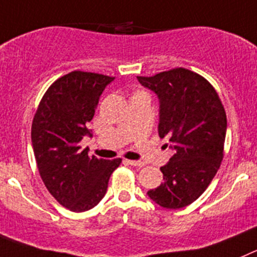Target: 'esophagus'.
<instances>
[{"mask_svg": "<svg viewBox=\"0 0 257 257\" xmlns=\"http://www.w3.org/2000/svg\"><path fill=\"white\" fill-rule=\"evenodd\" d=\"M127 163L130 164V165H133V167H144L145 165V163L144 161H140V160H127Z\"/></svg>", "mask_w": 257, "mask_h": 257, "instance_id": "esophagus-1", "label": "esophagus"}]
</instances>
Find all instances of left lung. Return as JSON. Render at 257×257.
Here are the masks:
<instances>
[{"label": "left lung", "instance_id": "obj_1", "mask_svg": "<svg viewBox=\"0 0 257 257\" xmlns=\"http://www.w3.org/2000/svg\"><path fill=\"white\" fill-rule=\"evenodd\" d=\"M138 79L158 96L159 136L174 150L160 168L164 183L148 195L164 208H183L200 197L219 169L226 112L211 83L192 70L175 68Z\"/></svg>", "mask_w": 257, "mask_h": 257}]
</instances>
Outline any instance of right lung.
<instances>
[{
	"label": "right lung",
	"instance_id": "right-lung-1",
	"mask_svg": "<svg viewBox=\"0 0 257 257\" xmlns=\"http://www.w3.org/2000/svg\"><path fill=\"white\" fill-rule=\"evenodd\" d=\"M113 77L74 70L49 87L31 126L36 165L50 194L65 208L84 212L104 197L121 159H98L80 150L83 136L92 138L88 122Z\"/></svg>",
	"mask_w": 257,
	"mask_h": 257
}]
</instances>
